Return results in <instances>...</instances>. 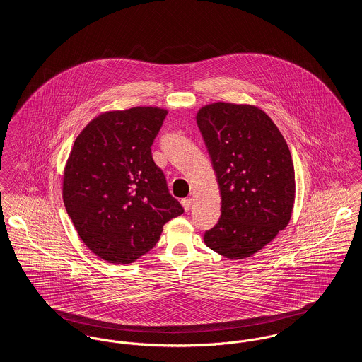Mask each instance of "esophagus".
I'll list each match as a JSON object with an SVG mask.
<instances>
[{
    "instance_id": "esophagus-1",
    "label": "esophagus",
    "mask_w": 362,
    "mask_h": 362,
    "mask_svg": "<svg viewBox=\"0 0 362 362\" xmlns=\"http://www.w3.org/2000/svg\"><path fill=\"white\" fill-rule=\"evenodd\" d=\"M180 204H182V206L185 209V211H189V209H191V199L189 198H183L180 201Z\"/></svg>"
}]
</instances>
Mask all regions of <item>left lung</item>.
<instances>
[{"mask_svg": "<svg viewBox=\"0 0 362 362\" xmlns=\"http://www.w3.org/2000/svg\"><path fill=\"white\" fill-rule=\"evenodd\" d=\"M197 123L221 194L220 220L204 240L226 258H248L289 224L296 191L291 151L274 122L254 105L209 104Z\"/></svg>", "mask_w": 362, "mask_h": 362, "instance_id": "obj_1", "label": "left lung"}]
</instances>
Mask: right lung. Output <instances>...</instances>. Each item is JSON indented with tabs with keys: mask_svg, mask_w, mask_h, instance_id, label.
Wrapping results in <instances>:
<instances>
[{
	"mask_svg": "<svg viewBox=\"0 0 362 362\" xmlns=\"http://www.w3.org/2000/svg\"><path fill=\"white\" fill-rule=\"evenodd\" d=\"M167 111L134 107L89 122L64 173V204L86 247L127 264L152 250L163 226L185 213L152 157Z\"/></svg>",
	"mask_w": 362,
	"mask_h": 362,
	"instance_id": "1",
	"label": "right lung"
}]
</instances>
